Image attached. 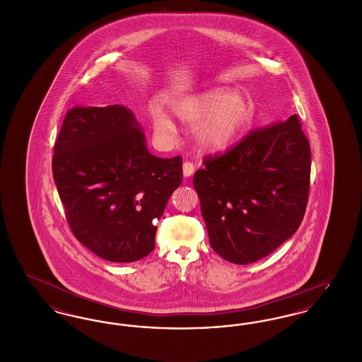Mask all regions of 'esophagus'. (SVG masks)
<instances>
[{
	"label": "esophagus",
	"mask_w": 362,
	"mask_h": 362,
	"mask_svg": "<svg viewBox=\"0 0 362 362\" xmlns=\"http://www.w3.org/2000/svg\"><path fill=\"white\" fill-rule=\"evenodd\" d=\"M194 168H195V165H194L192 161H185V163H183V175H185L186 177H189V176H191V175L194 173Z\"/></svg>",
	"instance_id": "34e87169"
}]
</instances>
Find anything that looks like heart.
Wrapping results in <instances>:
<instances>
[{
    "mask_svg": "<svg viewBox=\"0 0 362 362\" xmlns=\"http://www.w3.org/2000/svg\"><path fill=\"white\" fill-rule=\"evenodd\" d=\"M176 117L195 127V139L207 152H224L247 130L252 119L248 102L225 88H213L175 104ZM156 134L168 137L175 132L171 117L161 108L152 110Z\"/></svg>",
    "mask_w": 362,
    "mask_h": 362,
    "instance_id": "heart-1",
    "label": "heart"
}]
</instances>
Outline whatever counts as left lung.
Segmentation results:
<instances>
[{
    "label": "left lung",
    "instance_id": "obj_1",
    "mask_svg": "<svg viewBox=\"0 0 362 362\" xmlns=\"http://www.w3.org/2000/svg\"><path fill=\"white\" fill-rule=\"evenodd\" d=\"M194 187L210 247L247 264L270 255L301 224L310 195V141L294 114L209 155Z\"/></svg>",
    "mask_w": 362,
    "mask_h": 362
}]
</instances>
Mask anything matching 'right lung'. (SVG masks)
Here are the masks:
<instances>
[{
  "label": "right lung",
  "instance_id": "add662e5",
  "mask_svg": "<svg viewBox=\"0 0 362 362\" xmlns=\"http://www.w3.org/2000/svg\"><path fill=\"white\" fill-rule=\"evenodd\" d=\"M52 175L76 239L110 262L155 248L157 220L182 183V157L151 155L130 110L73 107L54 145Z\"/></svg>",
  "mask_w": 362,
  "mask_h": 362
}]
</instances>
